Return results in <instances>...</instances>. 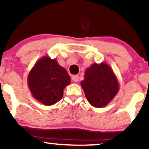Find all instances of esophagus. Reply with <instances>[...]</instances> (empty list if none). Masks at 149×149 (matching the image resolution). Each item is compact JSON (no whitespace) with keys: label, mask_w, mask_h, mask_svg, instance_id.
I'll list each match as a JSON object with an SVG mask.
<instances>
[{"label":"esophagus","mask_w":149,"mask_h":149,"mask_svg":"<svg viewBox=\"0 0 149 149\" xmlns=\"http://www.w3.org/2000/svg\"><path fill=\"white\" fill-rule=\"evenodd\" d=\"M71 80H73V82H78L79 80V77H78V75H74L71 77Z\"/></svg>","instance_id":"obj_1"}]
</instances>
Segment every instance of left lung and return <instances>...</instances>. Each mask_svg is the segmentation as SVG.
Segmentation results:
<instances>
[{
    "label": "left lung",
    "mask_w": 149,
    "mask_h": 149,
    "mask_svg": "<svg viewBox=\"0 0 149 149\" xmlns=\"http://www.w3.org/2000/svg\"><path fill=\"white\" fill-rule=\"evenodd\" d=\"M82 88L85 97L92 107H104L119 91V83L113 69L107 63L92 64L85 72Z\"/></svg>",
    "instance_id": "8db88e82"
}]
</instances>
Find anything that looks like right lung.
Listing matches in <instances>:
<instances>
[{"label":"right lung","mask_w":149,"mask_h":149,"mask_svg":"<svg viewBox=\"0 0 149 149\" xmlns=\"http://www.w3.org/2000/svg\"><path fill=\"white\" fill-rule=\"evenodd\" d=\"M27 83L35 100L44 105L51 106L61 100L64 88L70 84L71 78L55 59L44 56L30 71Z\"/></svg>","instance_id":"right-lung-1"}]
</instances>
